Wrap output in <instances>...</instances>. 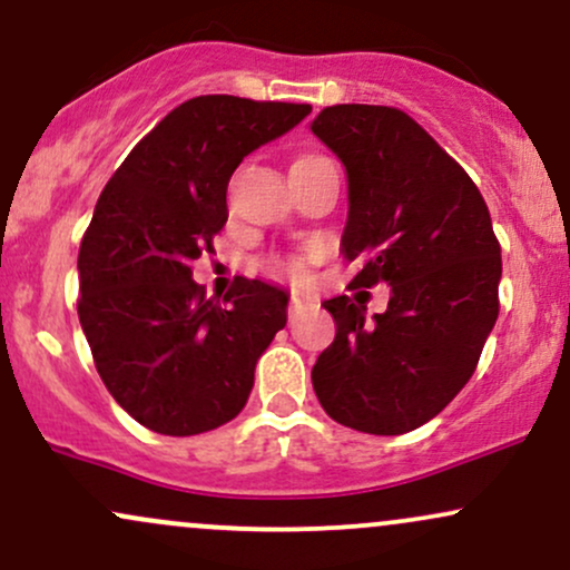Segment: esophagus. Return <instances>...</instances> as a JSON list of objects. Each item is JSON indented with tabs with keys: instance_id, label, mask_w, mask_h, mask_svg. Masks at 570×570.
<instances>
[{
	"instance_id": "obj_1",
	"label": "esophagus",
	"mask_w": 570,
	"mask_h": 570,
	"mask_svg": "<svg viewBox=\"0 0 570 570\" xmlns=\"http://www.w3.org/2000/svg\"><path fill=\"white\" fill-rule=\"evenodd\" d=\"M315 307V299L307 297V294H292L289 297V318H294V315L305 313V311H313Z\"/></svg>"
}]
</instances>
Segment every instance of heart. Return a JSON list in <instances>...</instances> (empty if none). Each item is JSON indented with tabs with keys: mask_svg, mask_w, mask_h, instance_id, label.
Listing matches in <instances>:
<instances>
[{
	"mask_svg": "<svg viewBox=\"0 0 570 570\" xmlns=\"http://www.w3.org/2000/svg\"><path fill=\"white\" fill-rule=\"evenodd\" d=\"M267 267H271L273 273H286V276L294 278L303 276V267H299V263H294V259H271Z\"/></svg>",
	"mask_w": 570,
	"mask_h": 570,
	"instance_id": "b5f03b06",
	"label": "heart"
}]
</instances>
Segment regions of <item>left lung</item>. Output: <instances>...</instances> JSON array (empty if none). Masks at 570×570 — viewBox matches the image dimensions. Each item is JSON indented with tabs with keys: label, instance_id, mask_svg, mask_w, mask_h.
I'll list each match as a JSON object with an SVG mask.
<instances>
[{
	"label": "left lung",
	"instance_id": "left-lung-1",
	"mask_svg": "<svg viewBox=\"0 0 570 570\" xmlns=\"http://www.w3.org/2000/svg\"><path fill=\"white\" fill-rule=\"evenodd\" d=\"M347 169L342 255L355 286L390 284L385 313L326 299L337 334L313 366L334 422L372 435L422 428L468 385L499 315L502 246L481 190L424 129L390 106L342 102L313 119Z\"/></svg>",
	"mask_w": 570,
	"mask_h": 570
}]
</instances>
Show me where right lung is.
I'll return each mask as SVG.
<instances>
[{"instance_id":"right-lung-1","label":"right lung","mask_w":570,"mask_h":570,"mask_svg":"<svg viewBox=\"0 0 570 570\" xmlns=\"http://www.w3.org/2000/svg\"><path fill=\"white\" fill-rule=\"evenodd\" d=\"M307 114V102L198 95L164 116L102 188L79 246L77 311L102 385L142 428L209 433L246 406L289 297L238 278L219 305L190 263L223 230L244 156Z\"/></svg>"}]
</instances>
